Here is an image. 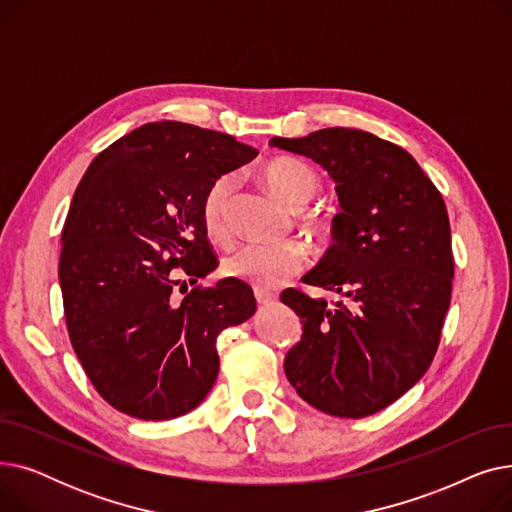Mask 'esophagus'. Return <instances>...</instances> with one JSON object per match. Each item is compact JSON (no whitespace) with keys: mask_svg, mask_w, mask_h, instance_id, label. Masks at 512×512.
I'll return each mask as SVG.
<instances>
[{"mask_svg":"<svg viewBox=\"0 0 512 512\" xmlns=\"http://www.w3.org/2000/svg\"><path fill=\"white\" fill-rule=\"evenodd\" d=\"M255 299H257V305L265 307V305H272L276 303V294L270 292V290H263V288H255Z\"/></svg>","mask_w":512,"mask_h":512,"instance_id":"34e87169","label":"esophagus"}]
</instances>
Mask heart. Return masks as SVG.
Segmentation results:
<instances>
[{
	"instance_id": "heart-1",
	"label": "heart",
	"mask_w": 512,
	"mask_h": 512,
	"mask_svg": "<svg viewBox=\"0 0 512 512\" xmlns=\"http://www.w3.org/2000/svg\"><path fill=\"white\" fill-rule=\"evenodd\" d=\"M263 180L272 193L284 203L299 207L307 203L319 186L315 170L299 159L280 157L263 166ZM234 182L230 176L218 178L205 193L201 205V218L207 234L224 242L230 238V201ZM311 228H319L317 222H309ZM309 261V247L303 240L290 238L282 242H251V245L232 251L224 259L226 276L253 284L257 288H276L297 276Z\"/></svg>"
}]
</instances>
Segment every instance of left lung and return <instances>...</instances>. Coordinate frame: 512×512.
Listing matches in <instances>:
<instances>
[{
	"mask_svg": "<svg viewBox=\"0 0 512 512\" xmlns=\"http://www.w3.org/2000/svg\"><path fill=\"white\" fill-rule=\"evenodd\" d=\"M270 145L313 159L336 182L334 245L305 282L351 299L282 294L303 324L286 378L328 415H373L411 390L436 355L454 276L444 199L411 153L359 128Z\"/></svg>",
	"mask_w": 512,
	"mask_h": 512,
	"instance_id": "8db88e82",
	"label": "left lung"
}]
</instances>
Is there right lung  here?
Here are the masks:
<instances>
[{"label": "right lung", "mask_w": 512, "mask_h": 512, "mask_svg": "<svg viewBox=\"0 0 512 512\" xmlns=\"http://www.w3.org/2000/svg\"><path fill=\"white\" fill-rule=\"evenodd\" d=\"M255 157L230 134L161 120L103 149L80 180L62 230L64 315L114 409L145 421L193 411L218 378L220 332L255 313L251 288L230 278L174 299L182 274L197 282L218 267L205 193Z\"/></svg>", "instance_id": "1"}]
</instances>
